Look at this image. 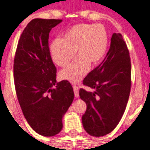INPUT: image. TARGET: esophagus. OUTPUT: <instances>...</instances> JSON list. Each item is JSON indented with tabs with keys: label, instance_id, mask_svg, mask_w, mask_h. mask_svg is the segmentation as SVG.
I'll use <instances>...</instances> for the list:
<instances>
[{
	"label": "esophagus",
	"instance_id": "34e87169",
	"mask_svg": "<svg viewBox=\"0 0 150 150\" xmlns=\"http://www.w3.org/2000/svg\"><path fill=\"white\" fill-rule=\"evenodd\" d=\"M73 89H74V93H75V98H79V88L78 86H73Z\"/></svg>",
	"mask_w": 150,
	"mask_h": 150
}]
</instances>
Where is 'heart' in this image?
I'll use <instances>...</instances> for the list:
<instances>
[{"label":"heart","instance_id":"obj_1","mask_svg":"<svg viewBox=\"0 0 150 150\" xmlns=\"http://www.w3.org/2000/svg\"><path fill=\"white\" fill-rule=\"evenodd\" d=\"M108 47V34L99 24H79L71 26L49 45L52 60L60 67H66L76 52V58L60 73L62 79L72 82L80 81L89 69L104 58Z\"/></svg>","mask_w":150,"mask_h":150}]
</instances>
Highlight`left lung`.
Listing matches in <instances>:
<instances>
[{
	"mask_svg": "<svg viewBox=\"0 0 150 150\" xmlns=\"http://www.w3.org/2000/svg\"><path fill=\"white\" fill-rule=\"evenodd\" d=\"M83 85L95 92L80 88L87 109L82 125L91 136L100 137L112 131L122 119L131 89L129 52L121 34L114 33L104 60L88 74Z\"/></svg>",
	"mask_w": 150,
	"mask_h": 150,
	"instance_id": "1",
	"label": "left lung"
}]
</instances>
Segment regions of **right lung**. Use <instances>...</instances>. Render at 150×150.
I'll list each match as a JSON object with an SVG mask.
<instances>
[{"label": "right lung", "mask_w": 150, "mask_h": 150, "mask_svg": "<svg viewBox=\"0 0 150 150\" xmlns=\"http://www.w3.org/2000/svg\"><path fill=\"white\" fill-rule=\"evenodd\" d=\"M62 21H31L21 35L14 56V85L20 106L30 126L45 136L60 132L63 115L74 99L69 81L56 82L57 70L48 50L50 31Z\"/></svg>", "instance_id": "add662e5"}]
</instances>
